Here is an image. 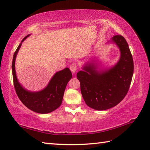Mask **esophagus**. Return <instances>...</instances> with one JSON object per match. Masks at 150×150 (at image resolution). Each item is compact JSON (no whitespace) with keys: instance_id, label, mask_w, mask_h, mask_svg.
<instances>
[{"instance_id":"obj_1","label":"esophagus","mask_w":150,"mask_h":150,"mask_svg":"<svg viewBox=\"0 0 150 150\" xmlns=\"http://www.w3.org/2000/svg\"><path fill=\"white\" fill-rule=\"evenodd\" d=\"M69 68H70V70L71 71V72H72L73 73H75L76 71H77V65H76L75 64H72L70 66Z\"/></svg>"}]
</instances>
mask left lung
<instances>
[{"label": "left lung", "instance_id": "obj_1", "mask_svg": "<svg viewBox=\"0 0 150 150\" xmlns=\"http://www.w3.org/2000/svg\"><path fill=\"white\" fill-rule=\"evenodd\" d=\"M115 44L120 51L119 60L112 66L104 67L96 58L84 64L77 73L81 92L86 104L94 110H108L121 102L131 83L134 64L125 38L116 35L107 44Z\"/></svg>", "mask_w": 150, "mask_h": 150}]
</instances>
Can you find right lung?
I'll return each mask as SVG.
<instances>
[{
    "instance_id": "add662e5",
    "label": "right lung",
    "mask_w": 150,
    "mask_h": 150,
    "mask_svg": "<svg viewBox=\"0 0 150 150\" xmlns=\"http://www.w3.org/2000/svg\"><path fill=\"white\" fill-rule=\"evenodd\" d=\"M31 34L28 35L21 40L13 56L12 69L13 84L19 98L24 105L33 111L47 114L56 110L61 105L65 89L72 78V73L69 68L59 71L54 73L47 86L39 91H31L26 89L19 82L15 68L16 58L22 42Z\"/></svg>"
}]
</instances>
